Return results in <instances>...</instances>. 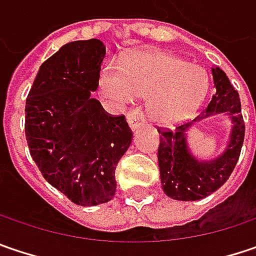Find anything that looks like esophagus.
Instances as JSON below:
<instances>
[{
	"mask_svg": "<svg viewBox=\"0 0 256 256\" xmlns=\"http://www.w3.org/2000/svg\"><path fill=\"white\" fill-rule=\"evenodd\" d=\"M128 123L132 128H139V126H142L143 123H144V116H143L142 110H140V108H134V110L128 112Z\"/></svg>",
	"mask_w": 256,
	"mask_h": 256,
	"instance_id": "obj_1",
	"label": "esophagus"
}]
</instances>
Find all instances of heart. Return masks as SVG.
<instances>
[{
    "instance_id": "heart-1",
    "label": "heart",
    "mask_w": 256,
    "mask_h": 256,
    "mask_svg": "<svg viewBox=\"0 0 256 256\" xmlns=\"http://www.w3.org/2000/svg\"><path fill=\"white\" fill-rule=\"evenodd\" d=\"M102 97L126 106L136 97H149L148 112L160 123H174L192 113L206 97L208 76L186 59L156 50L132 54L120 66L107 64L100 72Z\"/></svg>"
}]
</instances>
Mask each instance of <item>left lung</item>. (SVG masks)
Returning a JSON list of instances; mask_svg holds the SVG:
<instances>
[{
	"label": "left lung",
	"instance_id": "obj_1",
	"mask_svg": "<svg viewBox=\"0 0 256 256\" xmlns=\"http://www.w3.org/2000/svg\"><path fill=\"white\" fill-rule=\"evenodd\" d=\"M213 80L216 92L196 120L218 113L230 116L233 122L230 142L220 158L200 162L188 152L186 132L192 123H181L174 128H158L160 134L158 148L160 181L164 192L174 200L196 202L210 196L229 180L240 156L245 122L240 114L239 94L222 69H213Z\"/></svg>",
	"mask_w": 256,
	"mask_h": 256
}]
</instances>
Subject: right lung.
Returning a JSON list of instances; mask_svg holds the SVG:
<instances>
[{"label":"right lung","mask_w":256,"mask_h":256,"mask_svg":"<svg viewBox=\"0 0 256 256\" xmlns=\"http://www.w3.org/2000/svg\"><path fill=\"white\" fill-rule=\"evenodd\" d=\"M104 54L97 38L66 43L42 64L26 100L32 158L52 187L81 206L113 198L116 168L133 138L123 114L91 97Z\"/></svg>","instance_id":"add662e5"}]
</instances>
